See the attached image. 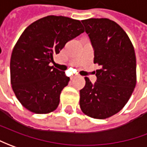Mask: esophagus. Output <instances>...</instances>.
Masks as SVG:
<instances>
[{
    "instance_id": "1",
    "label": "esophagus",
    "mask_w": 147,
    "mask_h": 147,
    "mask_svg": "<svg viewBox=\"0 0 147 147\" xmlns=\"http://www.w3.org/2000/svg\"><path fill=\"white\" fill-rule=\"evenodd\" d=\"M78 77V76H76V75H74V76H71V80H74V79L77 78Z\"/></svg>"
}]
</instances>
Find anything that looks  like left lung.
Returning a JSON list of instances; mask_svg holds the SVG:
<instances>
[{
  "instance_id": "obj_1",
  "label": "left lung",
  "mask_w": 147,
  "mask_h": 147,
  "mask_svg": "<svg viewBox=\"0 0 147 147\" xmlns=\"http://www.w3.org/2000/svg\"><path fill=\"white\" fill-rule=\"evenodd\" d=\"M94 50L97 81L88 77L80 90V106L85 115L106 119L118 113L136 86V56L133 44L119 24L108 18L81 21Z\"/></svg>"
}]
</instances>
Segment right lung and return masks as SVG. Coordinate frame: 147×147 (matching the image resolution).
I'll use <instances>...</instances> for the list:
<instances>
[{
	"instance_id": "add662e5",
	"label": "right lung",
	"mask_w": 147,
	"mask_h": 147,
	"mask_svg": "<svg viewBox=\"0 0 147 147\" xmlns=\"http://www.w3.org/2000/svg\"><path fill=\"white\" fill-rule=\"evenodd\" d=\"M84 32L80 20L49 15L24 30L10 58V81L25 108L46 114L58 107L60 94L70 78L50 66L67 42Z\"/></svg>"
}]
</instances>
